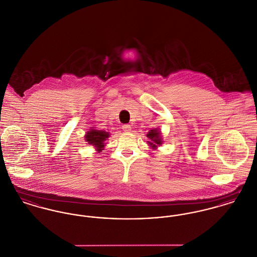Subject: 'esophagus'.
<instances>
[{
  "mask_svg": "<svg viewBox=\"0 0 257 257\" xmlns=\"http://www.w3.org/2000/svg\"><path fill=\"white\" fill-rule=\"evenodd\" d=\"M122 129H123V131H124V132H131V130H132L131 126H130V125H128V124H125V125H123Z\"/></svg>",
  "mask_w": 257,
  "mask_h": 257,
  "instance_id": "esophagus-1",
  "label": "esophagus"
}]
</instances>
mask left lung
<instances>
[{
  "instance_id": "obj_1",
  "label": "left lung",
  "mask_w": 257,
  "mask_h": 257,
  "mask_svg": "<svg viewBox=\"0 0 257 257\" xmlns=\"http://www.w3.org/2000/svg\"><path fill=\"white\" fill-rule=\"evenodd\" d=\"M147 137L150 140V141H148V144L150 145V147L153 150L158 149V147L161 146L163 144V138L161 136V131H159L158 128L151 129L148 132Z\"/></svg>"
}]
</instances>
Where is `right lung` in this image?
Segmentation results:
<instances>
[{
    "label": "right lung",
    "mask_w": 257,
    "mask_h": 257,
    "mask_svg": "<svg viewBox=\"0 0 257 257\" xmlns=\"http://www.w3.org/2000/svg\"><path fill=\"white\" fill-rule=\"evenodd\" d=\"M110 136V134L103 130H98L96 128H91L89 131L85 134V142H87L89 145H92L95 147L96 151L100 153L103 151L105 146V141Z\"/></svg>",
    "instance_id": "1"
}]
</instances>
